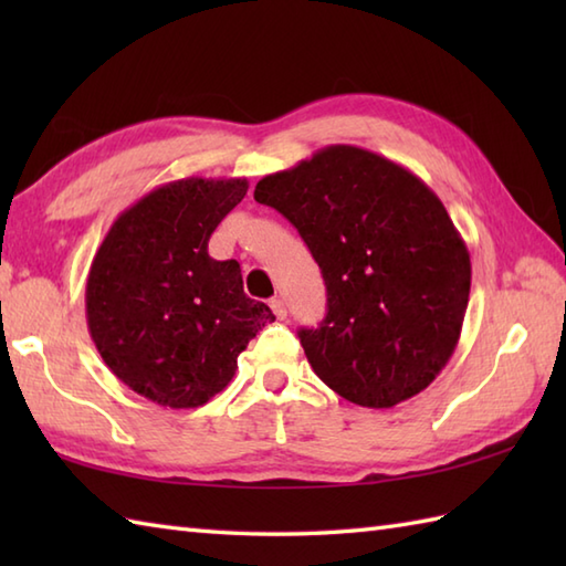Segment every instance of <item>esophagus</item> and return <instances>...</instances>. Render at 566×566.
Segmentation results:
<instances>
[{
    "mask_svg": "<svg viewBox=\"0 0 566 566\" xmlns=\"http://www.w3.org/2000/svg\"><path fill=\"white\" fill-rule=\"evenodd\" d=\"M270 306H272V311H274V316H276V318H280V321H284V318H286V304L282 302V298H272Z\"/></svg>",
    "mask_w": 566,
    "mask_h": 566,
    "instance_id": "obj_1",
    "label": "esophagus"
}]
</instances>
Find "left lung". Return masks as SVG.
<instances>
[{
	"mask_svg": "<svg viewBox=\"0 0 566 566\" xmlns=\"http://www.w3.org/2000/svg\"><path fill=\"white\" fill-rule=\"evenodd\" d=\"M318 262L328 314L302 328L308 365L343 399L391 408L452 357L472 286L469 250L423 179L381 155L328 146L262 177Z\"/></svg>",
	"mask_w": 566,
	"mask_h": 566,
	"instance_id": "left-lung-1",
	"label": "left lung"
}]
</instances>
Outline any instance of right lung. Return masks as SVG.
Here are the masks:
<instances>
[{
  "mask_svg": "<svg viewBox=\"0 0 566 566\" xmlns=\"http://www.w3.org/2000/svg\"><path fill=\"white\" fill-rule=\"evenodd\" d=\"M245 191V177L167 182L118 216L92 260V340L106 367L153 403H207L274 321L268 304L245 296L240 264L209 255L211 233Z\"/></svg>",
  "mask_w": 566,
  "mask_h": 566,
  "instance_id": "obj_1",
  "label": "right lung"
}]
</instances>
